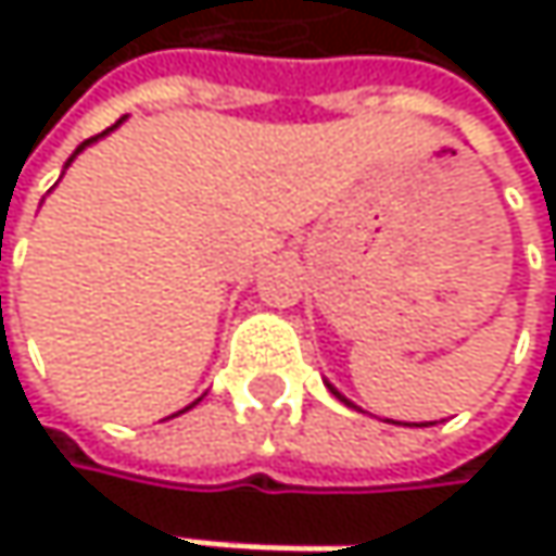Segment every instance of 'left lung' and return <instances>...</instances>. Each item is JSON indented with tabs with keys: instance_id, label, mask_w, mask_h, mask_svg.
Masks as SVG:
<instances>
[{
	"instance_id": "left-lung-1",
	"label": "left lung",
	"mask_w": 556,
	"mask_h": 556,
	"mask_svg": "<svg viewBox=\"0 0 556 556\" xmlns=\"http://www.w3.org/2000/svg\"><path fill=\"white\" fill-rule=\"evenodd\" d=\"M325 387L331 389V395H338V399H341V402H344V405H351V408H357V405H354V402H351V399H344V395H341V392H338V389L331 387V383H328V380H325ZM395 425H399V421H395ZM425 425H434V421H425Z\"/></svg>"
}]
</instances>
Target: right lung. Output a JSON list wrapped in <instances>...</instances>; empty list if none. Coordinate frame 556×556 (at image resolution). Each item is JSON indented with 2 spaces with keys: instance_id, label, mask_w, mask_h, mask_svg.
<instances>
[{
  "instance_id": "obj_1",
  "label": "right lung",
  "mask_w": 556,
  "mask_h": 556,
  "mask_svg": "<svg viewBox=\"0 0 556 556\" xmlns=\"http://www.w3.org/2000/svg\"><path fill=\"white\" fill-rule=\"evenodd\" d=\"M122 122H125V118H118V122H115V125H112V128H105V131H102V135H96V138H89V141H83V144H79V148H76V151H73V157H70V161H66V164H63V169L70 167V164H73V161H76V154H83V151H86V148H89V144H96V141H99V138H105V135H109V131H115V128H118V125H122ZM195 402H199V399H195ZM195 402H192V405H195ZM192 405H186V408H192ZM186 408H182V412H186ZM176 415H179V412H176ZM169 418H173V415H169Z\"/></svg>"
}]
</instances>
